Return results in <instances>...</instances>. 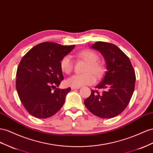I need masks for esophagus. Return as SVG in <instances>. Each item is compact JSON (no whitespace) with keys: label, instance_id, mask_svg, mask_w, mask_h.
<instances>
[{"label":"esophagus","instance_id":"34e87169","mask_svg":"<svg viewBox=\"0 0 153 153\" xmlns=\"http://www.w3.org/2000/svg\"><path fill=\"white\" fill-rule=\"evenodd\" d=\"M78 89H80V87H71V89H72V90Z\"/></svg>","mask_w":153,"mask_h":153}]
</instances>
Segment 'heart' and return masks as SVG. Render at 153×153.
I'll return each mask as SVG.
<instances>
[{
  "instance_id": "heart-1",
  "label": "heart",
  "mask_w": 153,
  "mask_h": 153,
  "mask_svg": "<svg viewBox=\"0 0 153 153\" xmlns=\"http://www.w3.org/2000/svg\"><path fill=\"white\" fill-rule=\"evenodd\" d=\"M78 57L88 62L85 69V73L80 75L75 74L70 76L67 80V84L72 87H81L83 85H91L95 82V77L100 78L104 73V68L102 64L98 62V56L97 53L90 49H85L77 54ZM60 68L64 73H71L73 69V62L72 58L66 55L60 61Z\"/></svg>"
}]
</instances>
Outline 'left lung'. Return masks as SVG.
I'll use <instances>...</instances> for the list:
<instances>
[{
  "label": "left lung",
  "mask_w": 153,
  "mask_h": 153,
  "mask_svg": "<svg viewBox=\"0 0 153 153\" xmlns=\"http://www.w3.org/2000/svg\"><path fill=\"white\" fill-rule=\"evenodd\" d=\"M100 51L106 62V71L95 88L104 89L102 94L91 91L84 104L91 113L102 118H111L123 112L129 104L135 85V72L131 61L115 45L97 42L91 47Z\"/></svg>",
  "instance_id": "obj_1"
}]
</instances>
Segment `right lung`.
I'll list each match as a JSON object with an SVG mask.
<instances>
[{"label": "right lung", "mask_w": 153, "mask_h": 153, "mask_svg": "<svg viewBox=\"0 0 153 153\" xmlns=\"http://www.w3.org/2000/svg\"><path fill=\"white\" fill-rule=\"evenodd\" d=\"M75 46L42 42L31 48L20 60L16 89L24 107L32 116L51 117L64 105L71 88H58L64 79L60 61Z\"/></svg>", "instance_id": "1"}]
</instances>
